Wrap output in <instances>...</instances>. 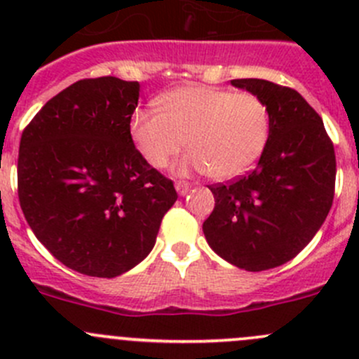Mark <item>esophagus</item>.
<instances>
[{
	"instance_id": "1",
	"label": "esophagus",
	"mask_w": 359,
	"mask_h": 359,
	"mask_svg": "<svg viewBox=\"0 0 359 359\" xmlns=\"http://www.w3.org/2000/svg\"><path fill=\"white\" fill-rule=\"evenodd\" d=\"M175 189H177V193L180 194V196H186V194L191 191V182H186V180H179V182H175Z\"/></svg>"
}]
</instances>
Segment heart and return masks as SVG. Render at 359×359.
Returning <instances> with one entry per match:
<instances>
[{
  "label": "heart",
  "instance_id": "b5f03b06",
  "mask_svg": "<svg viewBox=\"0 0 359 359\" xmlns=\"http://www.w3.org/2000/svg\"><path fill=\"white\" fill-rule=\"evenodd\" d=\"M158 109L133 114V142L149 165L165 168L191 149L180 172L198 170L212 179L231 180L248 173L266 151L271 112L257 93L215 86H182L163 93Z\"/></svg>",
  "mask_w": 359,
  "mask_h": 359
}]
</instances>
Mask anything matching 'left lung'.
<instances>
[{"label":"left lung","mask_w":359,"mask_h":359,"mask_svg":"<svg viewBox=\"0 0 359 359\" xmlns=\"http://www.w3.org/2000/svg\"><path fill=\"white\" fill-rule=\"evenodd\" d=\"M271 112V137L247 175L212 184L215 208L203 222L217 255L245 271L288 262L327 219L335 194V151L320 114L299 92L267 79H233Z\"/></svg>","instance_id":"obj_1"}]
</instances>
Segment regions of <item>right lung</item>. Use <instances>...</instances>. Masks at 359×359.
Here are the masks:
<instances>
[{"instance_id":"add662e5","label":"right lung","mask_w":359,"mask_h":359,"mask_svg":"<svg viewBox=\"0 0 359 359\" xmlns=\"http://www.w3.org/2000/svg\"><path fill=\"white\" fill-rule=\"evenodd\" d=\"M139 81L79 79L20 137L17 191L32 233L72 271L114 278L142 262L177 201L133 144Z\"/></svg>"}]
</instances>
